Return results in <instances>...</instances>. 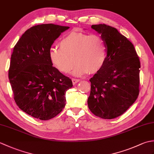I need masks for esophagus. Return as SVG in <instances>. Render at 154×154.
<instances>
[{
  "instance_id": "34e87169",
  "label": "esophagus",
  "mask_w": 154,
  "mask_h": 154,
  "mask_svg": "<svg viewBox=\"0 0 154 154\" xmlns=\"http://www.w3.org/2000/svg\"><path fill=\"white\" fill-rule=\"evenodd\" d=\"M80 80L78 79H75V78H73V79H72V82H73V85H75L76 83H77L78 82H79Z\"/></svg>"
}]
</instances>
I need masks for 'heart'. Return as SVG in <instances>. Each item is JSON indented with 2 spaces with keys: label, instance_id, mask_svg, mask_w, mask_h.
Here are the masks:
<instances>
[{
  "label": "heart",
  "instance_id": "obj_1",
  "mask_svg": "<svg viewBox=\"0 0 154 154\" xmlns=\"http://www.w3.org/2000/svg\"><path fill=\"white\" fill-rule=\"evenodd\" d=\"M60 48H51L50 61L63 73H69L76 63L73 74L75 76L97 73L106 61V46L99 35L71 32L61 39Z\"/></svg>",
  "mask_w": 154,
  "mask_h": 154
}]
</instances>
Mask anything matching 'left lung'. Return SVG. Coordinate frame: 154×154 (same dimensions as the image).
Returning a JSON list of instances; mask_svg holds the SVG:
<instances>
[{
  "mask_svg": "<svg viewBox=\"0 0 154 154\" xmlns=\"http://www.w3.org/2000/svg\"><path fill=\"white\" fill-rule=\"evenodd\" d=\"M91 28L101 35L107 55L103 68L89 79L88 106L95 116L112 119L125 112L138 97L140 59L132 42L115 28L104 24Z\"/></svg>",
  "mask_w": 154,
  "mask_h": 154,
  "instance_id": "1",
  "label": "left lung"
}]
</instances>
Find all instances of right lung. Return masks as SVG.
<instances>
[{
  "label": "right lung",
  "instance_id": "right-lung-1",
  "mask_svg": "<svg viewBox=\"0 0 154 154\" xmlns=\"http://www.w3.org/2000/svg\"><path fill=\"white\" fill-rule=\"evenodd\" d=\"M69 28L54 24L34 26L24 32L13 49L8 78L16 104L42 120L60 114L72 81L62 74L49 57L51 45Z\"/></svg>",
  "mask_w": 154,
  "mask_h": 154
}]
</instances>
